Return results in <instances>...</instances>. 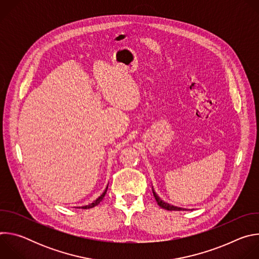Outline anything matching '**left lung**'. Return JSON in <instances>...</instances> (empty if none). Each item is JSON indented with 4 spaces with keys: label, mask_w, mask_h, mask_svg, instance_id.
<instances>
[{
    "label": "left lung",
    "mask_w": 259,
    "mask_h": 259,
    "mask_svg": "<svg viewBox=\"0 0 259 259\" xmlns=\"http://www.w3.org/2000/svg\"><path fill=\"white\" fill-rule=\"evenodd\" d=\"M153 194H154V197H155V199H156V201H157V203H158V205H159L160 207H162V208H164V209H166V210H181L180 208L171 206V205H169V204L163 202V201L157 196V194H156L154 191H153Z\"/></svg>",
    "instance_id": "left-lung-1"
}]
</instances>
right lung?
Segmentation results:
<instances>
[{
    "label": "right lung",
    "mask_w": 259,
    "mask_h": 259,
    "mask_svg": "<svg viewBox=\"0 0 259 259\" xmlns=\"http://www.w3.org/2000/svg\"><path fill=\"white\" fill-rule=\"evenodd\" d=\"M106 190H107V188L105 189L104 193H103V194H102V195H101V196H100V197H99V198H98L94 203H92V204H90V205H88V206H84V207H82V208H83V209H89V208H93V207H95L96 205H98V204L100 203V201L104 198V196H105V194H106Z\"/></svg>",
    "instance_id": "right-lung-1"
}]
</instances>
